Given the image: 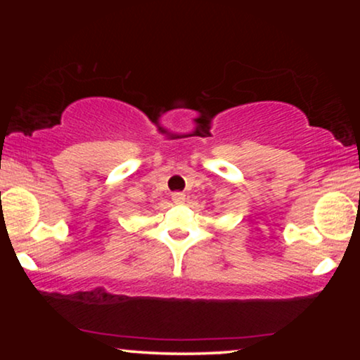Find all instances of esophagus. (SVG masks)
Returning <instances> with one entry per match:
<instances>
[{"mask_svg": "<svg viewBox=\"0 0 360 360\" xmlns=\"http://www.w3.org/2000/svg\"><path fill=\"white\" fill-rule=\"evenodd\" d=\"M172 201H174V203H176V205L185 203V195L180 193V191H176V193L172 195Z\"/></svg>", "mask_w": 360, "mask_h": 360, "instance_id": "34e87169", "label": "esophagus"}]
</instances>
